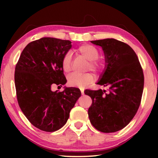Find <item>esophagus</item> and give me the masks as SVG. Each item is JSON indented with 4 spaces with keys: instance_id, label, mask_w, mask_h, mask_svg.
I'll return each mask as SVG.
<instances>
[{
    "instance_id": "1",
    "label": "esophagus",
    "mask_w": 158,
    "mask_h": 158,
    "mask_svg": "<svg viewBox=\"0 0 158 158\" xmlns=\"http://www.w3.org/2000/svg\"><path fill=\"white\" fill-rule=\"evenodd\" d=\"M80 90H81V94H82V95H84V90H85V88H84V87H81V88H80Z\"/></svg>"
}]
</instances>
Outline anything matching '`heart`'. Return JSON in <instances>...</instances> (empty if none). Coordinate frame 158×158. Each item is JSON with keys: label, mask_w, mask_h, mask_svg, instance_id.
Masks as SVG:
<instances>
[{"label": "heart", "mask_w": 158, "mask_h": 158, "mask_svg": "<svg viewBox=\"0 0 158 158\" xmlns=\"http://www.w3.org/2000/svg\"><path fill=\"white\" fill-rule=\"evenodd\" d=\"M79 52L89 60L88 68L92 70L98 71L100 68V63L97 60L100 53L97 48L90 44H84L79 48ZM62 69L65 73H69L72 69V52H67L62 59ZM94 79V75L92 73L79 74L73 73L69 74L68 81L69 85L75 87H84L90 84Z\"/></svg>", "instance_id": "b5f03b06"}]
</instances>
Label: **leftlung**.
I'll return each mask as SVG.
<instances>
[{
	"label": "left lung",
	"instance_id": "1",
	"mask_svg": "<svg viewBox=\"0 0 158 158\" xmlns=\"http://www.w3.org/2000/svg\"><path fill=\"white\" fill-rule=\"evenodd\" d=\"M102 47L105 56V69L98 84L105 90H85L92 99L88 114L95 129L115 132L124 128L139 107L143 90V69L137 54L126 43L113 38L90 41Z\"/></svg>",
	"mask_w": 158,
	"mask_h": 158
}]
</instances>
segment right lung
I'll list each match as a JSON object with an SVG mask.
<instances>
[{
	"mask_svg": "<svg viewBox=\"0 0 158 158\" xmlns=\"http://www.w3.org/2000/svg\"><path fill=\"white\" fill-rule=\"evenodd\" d=\"M71 47L69 40L42 37L27 44L15 67L19 105L31 123L45 132H54L66 123L81 95L75 87L52 90L53 85L67 82L62 59Z\"/></svg>",
	"mask_w": 158,
	"mask_h": 158,
	"instance_id": "right-lung-1",
	"label": "right lung"
}]
</instances>
